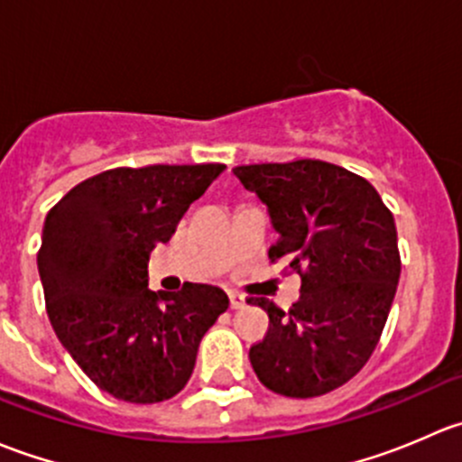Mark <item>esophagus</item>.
Masks as SVG:
<instances>
[{
    "label": "esophagus",
    "mask_w": 462,
    "mask_h": 462,
    "mask_svg": "<svg viewBox=\"0 0 462 462\" xmlns=\"http://www.w3.org/2000/svg\"><path fill=\"white\" fill-rule=\"evenodd\" d=\"M227 297H230V309H244L245 306V297L241 295V292H236V291H230L227 292Z\"/></svg>",
    "instance_id": "esophagus-1"
}]
</instances>
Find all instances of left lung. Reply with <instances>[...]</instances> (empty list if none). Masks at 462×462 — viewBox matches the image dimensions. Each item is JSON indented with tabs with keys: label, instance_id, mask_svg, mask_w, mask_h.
I'll return each instance as SVG.
<instances>
[{
	"label": "left lung",
	"instance_id": "8db88e82",
	"mask_svg": "<svg viewBox=\"0 0 462 462\" xmlns=\"http://www.w3.org/2000/svg\"><path fill=\"white\" fill-rule=\"evenodd\" d=\"M265 203L277 244L270 261L301 277L300 301L282 310L265 297L268 333L250 365L274 393L315 398L360 374L380 342L400 279L393 214L362 176L315 158L235 167Z\"/></svg>",
	"mask_w": 462,
	"mask_h": 462
}]
</instances>
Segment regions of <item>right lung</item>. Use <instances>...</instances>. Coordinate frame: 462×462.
Listing matches in <instances>:
<instances>
[{
	"label": "right lung",
	"mask_w": 462,
	"mask_h": 462,
	"mask_svg": "<svg viewBox=\"0 0 462 462\" xmlns=\"http://www.w3.org/2000/svg\"><path fill=\"white\" fill-rule=\"evenodd\" d=\"M226 165L116 167L49 209L37 253L46 313L76 365L125 402L170 400L230 301L217 286L149 291L147 261Z\"/></svg>",
	"instance_id": "1"
}]
</instances>
